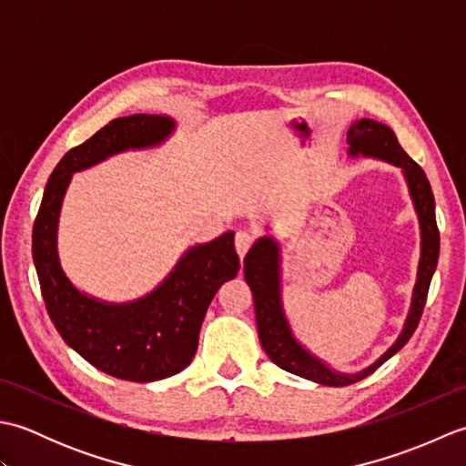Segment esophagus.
I'll return each mask as SVG.
<instances>
[{
    "mask_svg": "<svg viewBox=\"0 0 466 466\" xmlns=\"http://www.w3.org/2000/svg\"><path fill=\"white\" fill-rule=\"evenodd\" d=\"M234 244H236V252L240 254V258H244L246 252H248V250H250V246L254 244V236H252L248 230H240V232H236V240H234Z\"/></svg>",
    "mask_w": 466,
    "mask_h": 466,
    "instance_id": "34e87169",
    "label": "esophagus"
}]
</instances>
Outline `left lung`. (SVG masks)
Segmentation results:
<instances>
[{
  "label": "left lung",
  "instance_id": "1",
  "mask_svg": "<svg viewBox=\"0 0 466 466\" xmlns=\"http://www.w3.org/2000/svg\"><path fill=\"white\" fill-rule=\"evenodd\" d=\"M350 156H370L380 157L384 162L402 167V174L407 177L409 192L412 198L414 210L419 214L420 222V260L417 272V284L412 290L410 310L404 322V329L389 350H386L379 360L370 364L369 369L356 374L334 372L322 360L316 359L304 346L294 339L290 324L286 320L280 299V246L270 236L256 240L250 252L244 258V279L248 282L254 299L256 310V326H258V336L264 352L268 359L280 366L282 370H289L302 379L319 382L324 386H346L356 380H362L364 376L372 374L380 364L397 354L404 344L410 340L412 332L417 330L420 316L427 302L429 286L432 280L434 268L439 262L441 236L437 226V216H434V196L431 190L429 177L422 167L412 160V157L402 150L397 136L389 126L380 122L362 120L354 122L346 136Z\"/></svg>",
  "mask_w": 466,
  "mask_h": 466
}]
</instances>
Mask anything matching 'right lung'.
<instances>
[{"label":"right lung","instance_id":"add662e5","mask_svg":"<svg viewBox=\"0 0 466 466\" xmlns=\"http://www.w3.org/2000/svg\"><path fill=\"white\" fill-rule=\"evenodd\" d=\"M174 127L167 116L116 117L59 160L34 222L32 254L49 319L82 359L122 380H162L192 362L208 306L218 289L240 270L234 232L187 250L170 276L140 300L112 304L77 290L62 270L59 208L74 172L114 154L162 144Z\"/></svg>","mask_w":466,"mask_h":466}]
</instances>
